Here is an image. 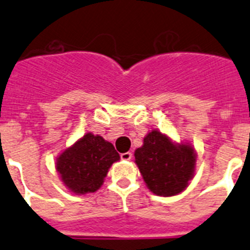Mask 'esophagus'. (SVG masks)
Here are the masks:
<instances>
[{"mask_svg":"<svg viewBox=\"0 0 250 250\" xmlns=\"http://www.w3.org/2000/svg\"><path fill=\"white\" fill-rule=\"evenodd\" d=\"M121 159H122L123 161H129V160L132 159V152H123V154H121Z\"/></svg>","mask_w":250,"mask_h":250,"instance_id":"1","label":"esophagus"}]
</instances>
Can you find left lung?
Masks as SVG:
<instances>
[{"label": "left lung", "instance_id": "1", "mask_svg": "<svg viewBox=\"0 0 250 250\" xmlns=\"http://www.w3.org/2000/svg\"><path fill=\"white\" fill-rule=\"evenodd\" d=\"M197 151L189 142H174L152 129L134 151V162L147 189L159 197H173L189 186L195 174Z\"/></svg>", "mask_w": 250, "mask_h": 250}]
</instances>
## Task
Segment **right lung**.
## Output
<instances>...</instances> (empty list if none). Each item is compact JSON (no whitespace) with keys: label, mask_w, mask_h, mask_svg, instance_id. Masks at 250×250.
I'll return each instance as SVG.
<instances>
[{"label":"right lung","mask_w":250,"mask_h":250,"mask_svg":"<svg viewBox=\"0 0 250 250\" xmlns=\"http://www.w3.org/2000/svg\"><path fill=\"white\" fill-rule=\"evenodd\" d=\"M120 159L112 143L88 132L60 152L55 166L66 189L84 195L100 189L110 167Z\"/></svg>","instance_id":"right-lung-1"}]
</instances>
